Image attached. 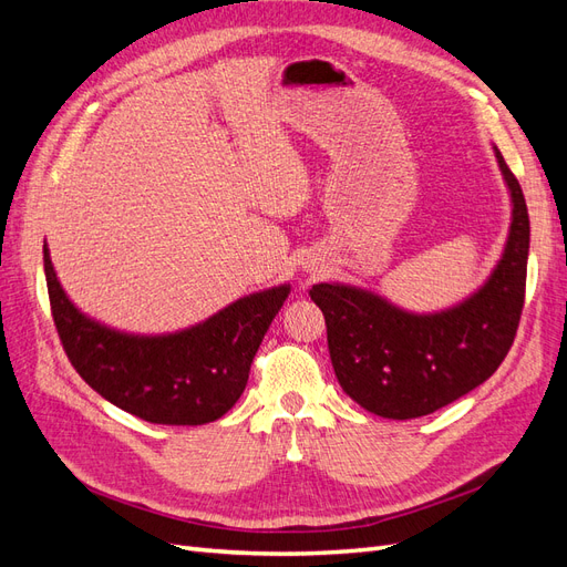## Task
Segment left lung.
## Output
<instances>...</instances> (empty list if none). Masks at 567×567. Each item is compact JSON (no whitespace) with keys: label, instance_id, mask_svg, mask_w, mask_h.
I'll list each match as a JSON object with an SVG mask.
<instances>
[{"label":"left lung","instance_id":"left-lung-1","mask_svg":"<svg viewBox=\"0 0 567 567\" xmlns=\"http://www.w3.org/2000/svg\"><path fill=\"white\" fill-rule=\"evenodd\" d=\"M492 148L511 196V225L499 262L468 298L419 315L350 284L310 290L326 319L340 388L375 416L433 414L485 383L513 346L525 300L529 217L518 179Z\"/></svg>","mask_w":567,"mask_h":567}]
</instances>
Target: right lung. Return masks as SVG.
<instances>
[{"label":"right lung","instance_id":"add662e5","mask_svg":"<svg viewBox=\"0 0 567 567\" xmlns=\"http://www.w3.org/2000/svg\"><path fill=\"white\" fill-rule=\"evenodd\" d=\"M51 315L84 383L127 414L163 425H203L225 416L246 390L252 357L290 286L244 296L175 333L111 329L68 298L44 246Z\"/></svg>","mask_w":567,"mask_h":567}]
</instances>
